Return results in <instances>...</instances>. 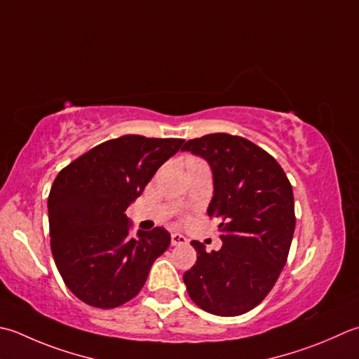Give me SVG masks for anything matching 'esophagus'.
Segmentation results:
<instances>
[{"label":"esophagus","instance_id":"obj_1","mask_svg":"<svg viewBox=\"0 0 359 359\" xmlns=\"http://www.w3.org/2000/svg\"><path fill=\"white\" fill-rule=\"evenodd\" d=\"M187 243H188V240L184 235H180V233H172L171 235V244L172 245H184Z\"/></svg>","mask_w":359,"mask_h":359}]
</instances>
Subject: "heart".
Listing matches in <instances>:
<instances>
[{"instance_id":"b5f03b06","label":"heart","mask_w":359,"mask_h":359,"mask_svg":"<svg viewBox=\"0 0 359 359\" xmlns=\"http://www.w3.org/2000/svg\"><path fill=\"white\" fill-rule=\"evenodd\" d=\"M187 165H188V168H191V166H199V165H203V163L199 160H196V158H188Z\"/></svg>"}]
</instances>
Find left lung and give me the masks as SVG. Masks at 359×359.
<instances>
[{
  "mask_svg": "<svg viewBox=\"0 0 359 359\" xmlns=\"http://www.w3.org/2000/svg\"><path fill=\"white\" fill-rule=\"evenodd\" d=\"M182 151L203 158L213 174L210 217L219 219L222 248L208 254L191 241L198 262L184 273L203 311L240 316L268 296L286 263L296 216L292 187L276 158L249 140L210 133Z\"/></svg>",
  "mask_w": 359,
  "mask_h": 359,
  "instance_id": "left-lung-1",
  "label": "left lung"
}]
</instances>
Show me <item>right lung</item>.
Wrapping results in <instances>:
<instances>
[{
  "label": "right lung",
  "instance_id": "1",
  "mask_svg": "<svg viewBox=\"0 0 359 359\" xmlns=\"http://www.w3.org/2000/svg\"><path fill=\"white\" fill-rule=\"evenodd\" d=\"M182 144L124 135L93 147L55 177L48 198L53 257L68 290L87 305L115 308L135 297L170 248L163 227L132 238L126 210Z\"/></svg>",
  "mask_w": 359,
  "mask_h": 359
}]
</instances>
